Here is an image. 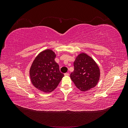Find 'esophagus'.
<instances>
[{"label": "esophagus", "mask_w": 128, "mask_h": 128, "mask_svg": "<svg viewBox=\"0 0 128 128\" xmlns=\"http://www.w3.org/2000/svg\"><path fill=\"white\" fill-rule=\"evenodd\" d=\"M69 73H68V72H67V73H65V74H64V76H69Z\"/></svg>", "instance_id": "1"}]
</instances>
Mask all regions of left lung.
Wrapping results in <instances>:
<instances>
[{
  "instance_id": "1",
  "label": "left lung",
  "mask_w": 128,
  "mask_h": 128,
  "mask_svg": "<svg viewBox=\"0 0 128 128\" xmlns=\"http://www.w3.org/2000/svg\"><path fill=\"white\" fill-rule=\"evenodd\" d=\"M74 70L70 74V78L81 91L86 92L95 87L98 83L100 72L96 61L85 53L77 56L74 62Z\"/></svg>"
}]
</instances>
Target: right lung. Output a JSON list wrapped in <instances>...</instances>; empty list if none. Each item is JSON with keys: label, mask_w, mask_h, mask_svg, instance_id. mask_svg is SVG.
<instances>
[{"label": "right lung", "mask_w": 128, "mask_h": 128, "mask_svg": "<svg viewBox=\"0 0 128 128\" xmlns=\"http://www.w3.org/2000/svg\"><path fill=\"white\" fill-rule=\"evenodd\" d=\"M56 57L54 52L46 49L38 54L31 66V82L42 92L49 93L54 90L64 76L54 60Z\"/></svg>", "instance_id": "add662e5"}]
</instances>
